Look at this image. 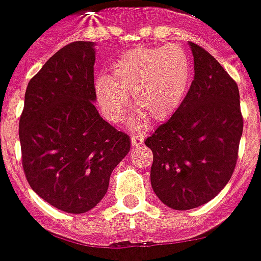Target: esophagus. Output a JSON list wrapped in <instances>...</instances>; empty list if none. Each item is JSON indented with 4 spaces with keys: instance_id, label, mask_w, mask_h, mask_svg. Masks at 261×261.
I'll list each match as a JSON object with an SVG mask.
<instances>
[{
    "instance_id": "34e87169",
    "label": "esophagus",
    "mask_w": 261,
    "mask_h": 261,
    "mask_svg": "<svg viewBox=\"0 0 261 261\" xmlns=\"http://www.w3.org/2000/svg\"><path fill=\"white\" fill-rule=\"evenodd\" d=\"M131 143H133L134 147H142L143 143H144V136L142 135H133L131 138Z\"/></svg>"
}]
</instances>
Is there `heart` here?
<instances>
[{
    "label": "heart",
    "mask_w": 261,
    "mask_h": 261,
    "mask_svg": "<svg viewBox=\"0 0 261 261\" xmlns=\"http://www.w3.org/2000/svg\"><path fill=\"white\" fill-rule=\"evenodd\" d=\"M192 79L187 53L176 45L135 48L119 58L109 79L95 82V94L104 117L119 125L134 96L139 113L131 121L133 130H144L150 118L164 122L171 118L186 99Z\"/></svg>",
    "instance_id": "1"
}]
</instances>
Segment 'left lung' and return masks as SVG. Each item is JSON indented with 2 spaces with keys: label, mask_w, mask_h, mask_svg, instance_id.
<instances>
[{
  "label": "left lung",
  "mask_w": 261,
  "mask_h": 261,
  "mask_svg": "<svg viewBox=\"0 0 261 261\" xmlns=\"http://www.w3.org/2000/svg\"><path fill=\"white\" fill-rule=\"evenodd\" d=\"M189 46L194 80L188 94L145 140L153 152V191L174 210L196 208L218 196L234 171L243 130L237 84L204 48Z\"/></svg>",
  "instance_id": "8db88e82"
}]
</instances>
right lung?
I'll list each match as a JSON object with an SVG mask.
<instances>
[{"instance_id": "add662e5", "label": "right lung", "mask_w": 261, "mask_h": 261, "mask_svg": "<svg viewBox=\"0 0 261 261\" xmlns=\"http://www.w3.org/2000/svg\"><path fill=\"white\" fill-rule=\"evenodd\" d=\"M94 64V42L60 48L29 81L19 121L29 186L68 214L87 213L103 199L131 145L95 108Z\"/></svg>"}]
</instances>
